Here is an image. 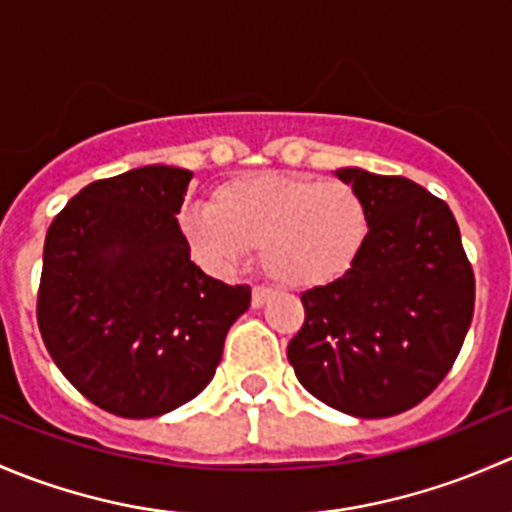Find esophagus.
Here are the masks:
<instances>
[{
	"instance_id": "esophagus-1",
	"label": "esophagus",
	"mask_w": 512,
	"mask_h": 512,
	"mask_svg": "<svg viewBox=\"0 0 512 512\" xmlns=\"http://www.w3.org/2000/svg\"><path fill=\"white\" fill-rule=\"evenodd\" d=\"M270 299H272V289H267V287H255V289H252V307H255V309L265 307V304L270 302Z\"/></svg>"
}]
</instances>
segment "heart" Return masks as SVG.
Segmentation results:
<instances>
[{"instance_id":"obj_1","label":"heart","mask_w":512,"mask_h":512,"mask_svg":"<svg viewBox=\"0 0 512 512\" xmlns=\"http://www.w3.org/2000/svg\"><path fill=\"white\" fill-rule=\"evenodd\" d=\"M178 230L208 272L227 275L260 250L272 282L314 289L352 270L369 235V215L361 195L342 180L262 173L227 180L210 208H185Z\"/></svg>"}]
</instances>
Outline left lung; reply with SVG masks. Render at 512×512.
<instances>
[{
    "instance_id": "8db88e82",
    "label": "left lung",
    "mask_w": 512,
    "mask_h": 512,
    "mask_svg": "<svg viewBox=\"0 0 512 512\" xmlns=\"http://www.w3.org/2000/svg\"><path fill=\"white\" fill-rule=\"evenodd\" d=\"M361 195L369 235L337 282L302 294L287 347L299 384L356 418L396 416L426 399L463 347L476 280L456 218L401 175L334 170Z\"/></svg>"
}]
</instances>
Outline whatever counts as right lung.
Listing matches in <instances>:
<instances>
[{"label": "right lung", "instance_id": "right-lung-1", "mask_svg": "<svg viewBox=\"0 0 512 512\" xmlns=\"http://www.w3.org/2000/svg\"><path fill=\"white\" fill-rule=\"evenodd\" d=\"M193 173L143 165L96 180L49 225L41 339L89 401L123 418L163 416L200 394L250 287L205 275L178 230Z\"/></svg>", "mask_w": 512, "mask_h": 512}]
</instances>
